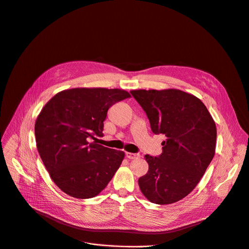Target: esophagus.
<instances>
[{"label": "esophagus", "mask_w": 249, "mask_h": 249, "mask_svg": "<svg viewBox=\"0 0 249 249\" xmlns=\"http://www.w3.org/2000/svg\"><path fill=\"white\" fill-rule=\"evenodd\" d=\"M141 155L140 153H133V152H126V157L129 159H135V158H139Z\"/></svg>", "instance_id": "34e87169"}]
</instances>
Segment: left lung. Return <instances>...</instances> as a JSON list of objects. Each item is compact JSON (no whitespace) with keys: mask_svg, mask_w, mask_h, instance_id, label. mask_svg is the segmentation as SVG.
Wrapping results in <instances>:
<instances>
[{"mask_svg":"<svg viewBox=\"0 0 249 249\" xmlns=\"http://www.w3.org/2000/svg\"><path fill=\"white\" fill-rule=\"evenodd\" d=\"M153 134L166 137L158 157L144 155L147 173L139 179L142 195L164 205L187 196L215 154L216 125L204 104L181 90H133Z\"/></svg>","mask_w":249,"mask_h":249,"instance_id":"left-lung-1","label":"left lung"}]
</instances>
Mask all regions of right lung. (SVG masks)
Wrapping results in <instances>:
<instances>
[{
  "label": "right lung",
  "instance_id": "add662e5",
  "mask_svg": "<svg viewBox=\"0 0 249 249\" xmlns=\"http://www.w3.org/2000/svg\"><path fill=\"white\" fill-rule=\"evenodd\" d=\"M130 97L120 89L74 88L57 93L45 105L35 123L37 149L63 193L91 198L110 182L125 153L91 140L104 136L109 107Z\"/></svg>",
  "mask_w": 249,
  "mask_h": 249
}]
</instances>
